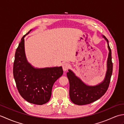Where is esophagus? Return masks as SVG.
<instances>
[{
    "label": "esophagus",
    "mask_w": 124,
    "mask_h": 124,
    "mask_svg": "<svg viewBox=\"0 0 124 124\" xmlns=\"http://www.w3.org/2000/svg\"><path fill=\"white\" fill-rule=\"evenodd\" d=\"M70 67V65L68 63H64L62 65L63 70L65 71H67L68 69H69Z\"/></svg>",
    "instance_id": "esophagus-1"
}]
</instances>
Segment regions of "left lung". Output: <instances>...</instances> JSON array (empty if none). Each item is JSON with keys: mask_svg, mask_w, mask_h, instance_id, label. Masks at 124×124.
Here are the masks:
<instances>
[{"mask_svg": "<svg viewBox=\"0 0 124 124\" xmlns=\"http://www.w3.org/2000/svg\"><path fill=\"white\" fill-rule=\"evenodd\" d=\"M103 37L108 42L109 53L107 61L108 69L106 76L102 83L95 86H87L76 77L71 70H69V72L67 73L69 81L70 98L76 104L79 106L88 104L96 101L106 93L109 87L113 69L111 50L109 46L108 40L105 36Z\"/></svg>", "mask_w": 124, "mask_h": 124, "instance_id": "1", "label": "left lung"}]
</instances>
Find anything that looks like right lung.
<instances>
[{
	"mask_svg": "<svg viewBox=\"0 0 124 124\" xmlns=\"http://www.w3.org/2000/svg\"><path fill=\"white\" fill-rule=\"evenodd\" d=\"M26 35L23 36L16 50L13 76L21 96L31 103L42 105L51 99L53 84L63 75V71L61 67L35 69L31 66L25 55L24 38Z\"/></svg>",
	"mask_w": 124,
	"mask_h": 124,
	"instance_id": "add662e5",
	"label": "right lung"
}]
</instances>
